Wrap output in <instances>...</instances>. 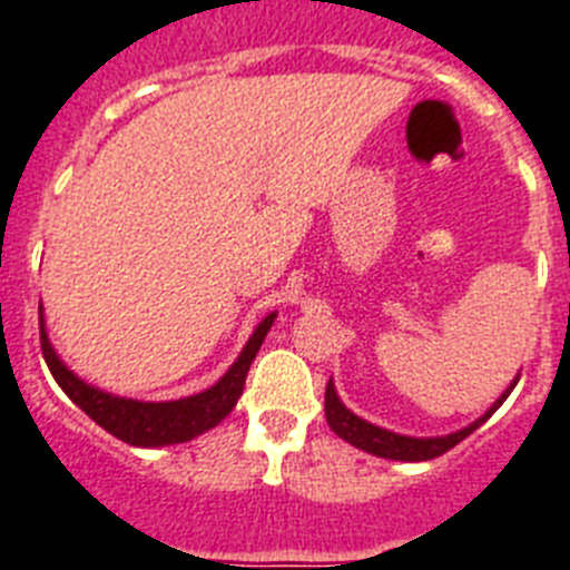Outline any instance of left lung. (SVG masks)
<instances>
[{"label":"left lung","mask_w":570,"mask_h":570,"mask_svg":"<svg viewBox=\"0 0 570 570\" xmlns=\"http://www.w3.org/2000/svg\"><path fill=\"white\" fill-rule=\"evenodd\" d=\"M517 382H520V376L511 382V387H508L505 394L488 407L480 420L471 422V425L462 428V431H456V434H445V436H402V434H394V431H385V428L380 425H371V422H365L362 416H356L354 411H347V407L342 405V400L336 396L334 382H328V387H325V420H328L331 431H334L340 440L351 442V445L360 448V451H367V454L382 456V460L425 462V460H434V456H442L445 451L460 445L468 434H473V431H476V428H480L482 422H485L488 416H491L502 402H505V396L511 394Z\"/></svg>","instance_id":"8db88e82"}]
</instances>
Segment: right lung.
<instances>
[{
	"label": "right lung",
	"instance_id": "add662e5",
	"mask_svg": "<svg viewBox=\"0 0 570 570\" xmlns=\"http://www.w3.org/2000/svg\"><path fill=\"white\" fill-rule=\"evenodd\" d=\"M276 314H268L256 325L250 334L248 345L242 347V354L236 356L234 365L228 367V374L223 380L210 385L208 391L185 400L174 402H139V400H125V396L105 394L99 387L88 385L79 380L73 371H68L62 360L57 356L53 345H50L48 334H45V320H42V305H39V340H42V356L48 362L50 374L59 382L65 394L82 407L90 420L102 425L108 434L116 440L128 442L136 448H163L176 445V442H188L194 436L205 434L210 428H216L225 416L234 411L236 400L242 396L245 387V376L254 362L256 351L268 336L271 325H274Z\"/></svg>",
	"mask_w": 570,
	"mask_h": 570
}]
</instances>
